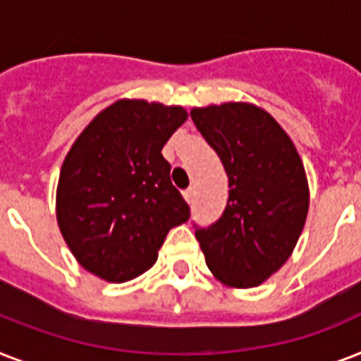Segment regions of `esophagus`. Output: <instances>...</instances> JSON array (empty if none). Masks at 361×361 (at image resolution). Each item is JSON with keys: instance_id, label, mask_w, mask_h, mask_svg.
<instances>
[{"instance_id": "obj_1", "label": "esophagus", "mask_w": 361, "mask_h": 361, "mask_svg": "<svg viewBox=\"0 0 361 361\" xmlns=\"http://www.w3.org/2000/svg\"><path fill=\"white\" fill-rule=\"evenodd\" d=\"M183 198H185L187 202L191 204L192 202V198H195V189H187V191H183Z\"/></svg>"}]
</instances>
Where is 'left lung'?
<instances>
[{"mask_svg": "<svg viewBox=\"0 0 361 361\" xmlns=\"http://www.w3.org/2000/svg\"><path fill=\"white\" fill-rule=\"evenodd\" d=\"M191 118L228 176V202L214 225H195L212 274L234 288L258 286L294 251L309 209L296 147L281 125L249 103L192 109Z\"/></svg>", "mask_w": 361, "mask_h": 361, "instance_id": "8db88e82", "label": "left lung"}]
</instances>
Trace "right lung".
Masks as SVG:
<instances>
[{"label": "right lung", "instance_id": "right-lung-1", "mask_svg": "<svg viewBox=\"0 0 361 361\" xmlns=\"http://www.w3.org/2000/svg\"><path fill=\"white\" fill-rule=\"evenodd\" d=\"M187 120L181 106L121 99L82 130L59 172V231L82 268L110 283L157 260L189 206L170 181L163 146Z\"/></svg>", "mask_w": 361, "mask_h": 361}]
</instances>
